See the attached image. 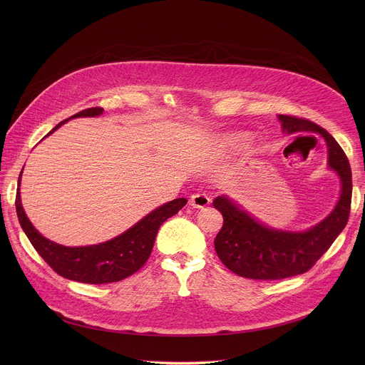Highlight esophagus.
Returning a JSON list of instances; mask_svg holds the SVG:
<instances>
[{"label":"esophagus","instance_id":"1","mask_svg":"<svg viewBox=\"0 0 365 365\" xmlns=\"http://www.w3.org/2000/svg\"><path fill=\"white\" fill-rule=\"evenodd\" d=\"M211 203V197L205 193H195L189 199V205L193 207H205Z\"/></svg>","mask_w":365,"mask_h":365}]
</instances>
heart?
<instances>
[{
    "mask_svg": "<svg viewBox=\"0 0 365 365\" xmlns=\"http://www.w3.org/2000/svg\"><path fill=\"white\" fill-rule=\"evenodd\" d=\"M237 144H238V138H237V137H232V135H230V137H225V138H222V141L220 143L221 148H225V150L234 148V147H235Z\"/></svg>",
    "mask_w": 365,
    "mask_h": 365,
    "instance_id": "heart-1",
    "label": "heart"
}]
</instances>
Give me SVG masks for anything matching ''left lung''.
<instances>
[{
	"label": "left lung",
	"instance_id": "1",
	"mask_svg": "<svg viewBox=\"0 0 365 365\" xmlns=\"http://www.w3.org/2000/svg\"><path fill=\"white\" fill-rule=\"evenodd\" d=\"M279 121L283 133L314 131L325 140L328 166L339 176L341 193L332 212L304 231L272 228L227 195L215 197V210L224 217V225L214 241L217 254L232 273L252 280H279L307 272L342 232L349 217L352 175L341 145L315 123L292 115H279Z\"/></svg>",
	"mask_w": 365,
	"mask_h": 365
}]
</instances>
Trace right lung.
I'll list each match as a JSON object with an SVG mask.
<instances>
[{"label": "right lung", "instance_id": "obj_1", "mask_svg": "<svg viewBox=\"0 0 365 365\" xmlns=\"http://www.w3.org/2000/svg\"><path fill=\"white\" fill-rule=\"evenodd\" d=\"M102 113L103 110L98 107L83 110L72 115L71 118L59 123L48 134L55 133L62 124L72 118L98 117ZM21 173L19 178L16 210L23 231L26 232L27 238L40 254V257L59 276L81 283H114L138 272L145 264L151 254L154 240L160 225L168 218L176 215L187 202L185 197H178L168 203H163L162 206L155 207V210L147 214L144 218H141L125 232L110 241L85 247H66L43 237L27 218L20 197Z\"/></svg>", "mask_w": 365, "mask_h": 365}]
</instances>
